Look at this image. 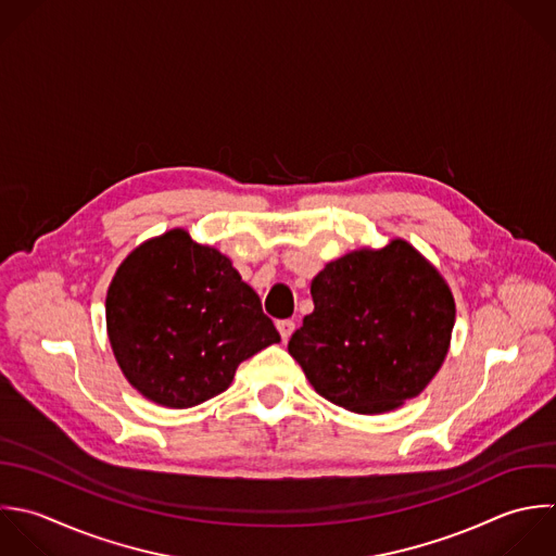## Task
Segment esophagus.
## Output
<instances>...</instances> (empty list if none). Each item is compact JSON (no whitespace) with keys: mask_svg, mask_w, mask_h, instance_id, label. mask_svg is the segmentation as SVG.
<instances>
[{"mask_svg":"<svg viewBox=\"0 0 556 556\" xmlns=\"http://www.w3.org/2000/svg\"><path fill=\"white\" fill-rule=\"evenodd\" d=\"M294 327H296L294 320H279V323H277V329H279V333H281V340H283V342L290 340V336L294 333Z\"/></svg>","mask_w":556,"mask_h":556,"instance_id":"1","label":"esophagus"}]
</instances>
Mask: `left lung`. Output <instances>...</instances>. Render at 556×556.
<instances>
[{"mask_svg": "<svg viewBox=\"0 0 556 556\" xmlns=\"http://www.w3.org/2000/svg\"><path fill=\"white\" fill-rule=\"evenodd\" d=\"M312 299L288 351L314 390L349 412L383 414L416 399L448 353L453 294L405 240L327 264Z\"/></svg>", "mask_w": 556, "mask_h": 556, "instance_id": "obj_1", "label": "left lung"}]
</instances>
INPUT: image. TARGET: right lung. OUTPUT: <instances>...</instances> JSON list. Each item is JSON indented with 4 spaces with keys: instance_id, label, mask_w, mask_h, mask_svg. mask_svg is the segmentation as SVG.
<instances>
[{
    "instance_id": "right-lung-1",
    "label": "right lung",
    "mask_w": 556,
    "mask_h": 556,
    "mask_svg": "<svg viewBox=\"0 0 556 556\" xmlns=\"http://www.w3.org/2000/svg\"><path fill=\"white\" fill-rule=\"evenodd\" d=\"M105 320L127 381L173 409L218 396L240 362L281 340L231 262L184 229L127 255L110 283Z\"/></svg>"
}]
</instances>
